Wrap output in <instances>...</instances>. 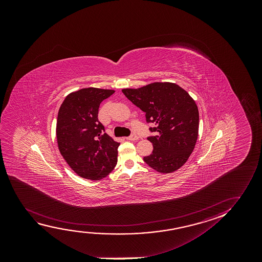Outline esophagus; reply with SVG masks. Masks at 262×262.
<instances>
[{
    "instance_id": "1",
    "label": "esophagus",
    "mask_w": 262,
    "mask_h": 262,
    "mask_svg": "<svg viewBox=\"0 0 262 262\" xmlns=\"http://www.w3.org/2000/svg\"><path fill=\"white\" fill-rule=\"evenodd\" d=\"M126 139L129 140H138V136H137L136 134H132L129 137H127Z\"/></svg>"
}]
</instances>
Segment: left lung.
I'll list each match as a JSON object with an SVG mask.
<instances>
[{"mask_svg":"<svg viewBox=\"0 0 262 262\" xmlns=\"http://www.w3.org/2000/svg\"><path fill=\"white\" fill-rule=\"evenodd\" d=\"M133 104L153 123L147 137L154 149L144 161L163 173L174 172L186 163L199 133V110L195 101L174 83L156 82L140 89L122 90Z\"/></svg>","mask_w":262,"mask_h":262,"instance_id":"1","label":"left lung"}]
</instances>
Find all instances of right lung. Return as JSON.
Returning <instances> with one entry per match:
<instances>
[{"label":"right lung","instance_id":"1","mask_svg":"<svg viewBox=\"0 0 262 262\" xmlns=\"http://www.w3.org/2000/svg\"><path fill=\"white\" fill-rule=\"evenodd\" d=\"M114 93V90L82 89L65 97L58 112L59 150L71 168L83 178L103 179L117 164L120 143L104 133L97 118L102 101Z\"/></svg>","mask_w":262,"mask_h":262}]
</instances>
